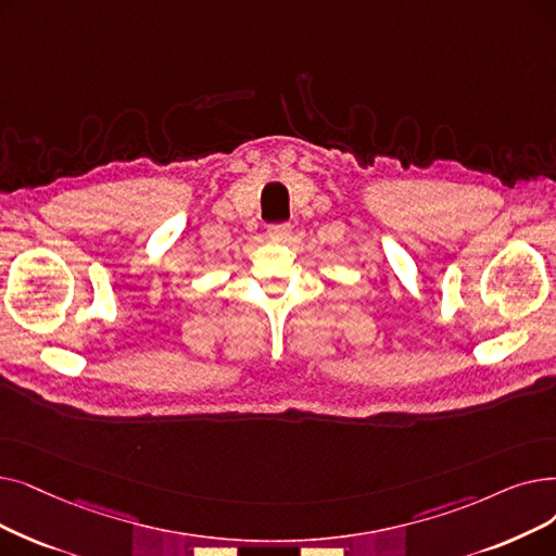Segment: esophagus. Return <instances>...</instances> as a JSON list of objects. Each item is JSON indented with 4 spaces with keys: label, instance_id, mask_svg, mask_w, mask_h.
I'll return each mask as SVG.
<instances>
[{
    "label": "esophagus",
    "instance_id": "1",
    "mask_svg": "<svg viewBox=\"0 0 556 556\" xmlns=\"http://www.w3.org/2000/svg\"><path fill=\"white\" fill-rule=\"evenodd\" d=\"M268 236H270V238H288V236H291V225H288V223L270 225V227H268Z\"/></svg>",
    "mask_w": 556,
    "mask_h": 556
}]
</instances>
